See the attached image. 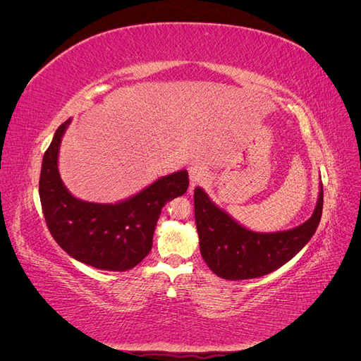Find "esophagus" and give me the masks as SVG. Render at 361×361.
<instances>
[{"label": "esophagus", "instance_id": "esophagus-1", "mask_svg": "<svg viewBox=\"0 0 361 361\" xmlns=\"http://www.w3.org/2000/svg\"><path fill=\"white\" fill-rule=\"evenodd\" d=\"M190 173V185L191 188H194L195 185H202L207 180V170L203 167L202 164H192V166L188 169Z\"/></svg>", "mask_w": 361, "mask_h": 361}]
</instances>
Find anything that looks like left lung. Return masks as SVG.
Returning <instances> with one entry per match:
<instances>
[{"label": "left lung", "instance_id": "left-lung-1", "mask_svg": "<svg viewBox=\"0 0 361 361\" xmlns=\"http://www.w3.org/2000/svg\"><path fill=\"white\" fill-rule=\"evenodd\" d=\"M319 183L316 207L307 221L281 232H253L218 207L200 187L194 190V216L200 253L214 274L226 280L262 277L279 269L310 241L322 215Z\"/></svg>", "mask_w": 361, "mask_h": 361}]
</instances>
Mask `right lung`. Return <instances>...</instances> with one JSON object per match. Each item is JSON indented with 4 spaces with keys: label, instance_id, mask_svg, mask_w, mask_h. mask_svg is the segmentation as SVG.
I'll return each mask as SVG.
<instances>
[{
    "label": "right lung",
    "instance_id": "add662e5",
    "mask_svg": "<svg viewBox=\"0 0 361 361\" xmlns=\"http://www.w3.org/2000/svg\"><path fill=\"white\" fill-rule=\"evenodd\" d=\"M71 120L59 126L42 161L39 195L47 226L57 244L78 262L97 269L128 271L149 255L162 207L187 192L188 171L162 176L117 203L76 199L59 171L61 138Z\"/></svg>",
    "mask_w": 361,
    "mask_h": 361
}]
</instances>
